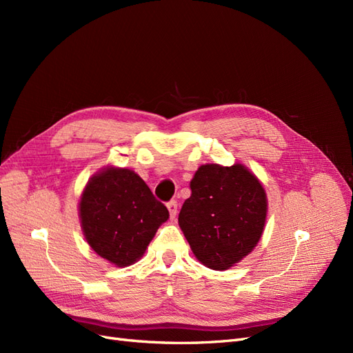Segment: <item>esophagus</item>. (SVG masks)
Returning a JSON list of instances; mask_svg holds the SVG:
<instances>
[{
	"label": "esophagus",
	"mask_w": 353,
	"mask_h": 353,
	"mask_svg": "<svg viewBox=\"0 0 353 353\" xmlns=\"http://www.w3.org/2000/svg\"><path fill=\"white\" fill-rule=\"evenodd\" d=\"M168 210H169V216H170V219H175L176 213H178V203H176L175 200L169 201V203H168Z\"/></svg>",
	"instance_id": "esophagus-1"
}]
</instances>
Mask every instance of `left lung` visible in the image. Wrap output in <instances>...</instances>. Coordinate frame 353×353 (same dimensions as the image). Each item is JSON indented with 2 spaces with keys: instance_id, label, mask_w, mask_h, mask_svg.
Returning a JSON list of instances; mask_svg holds the SVG:
<instances>
[{
  "instance_id": "left-lung-1",
  "label": "left lung",
  "mask_w": 353,
  "mask_h": 353,
  "mask_svg": "<svg viewBox=\"0 0 353 353\" xmlns=\"http://www.w3.org/2000/svg\"><path fill=\"white\" fill-rule=\"evenodd\" d=\"M190 188L179 228L200 263L215 271L230 270L262 237L268 213L265 188L243 163L201 165Z\"/></svg>"
}]
</instances>
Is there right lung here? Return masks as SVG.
Here are the masks:
<instances>
[{
	"mask_svg": "<svg viewBox=\"0 0 353 353\" xmlns=\"http://www.w3.org/2000/svg\"><path fill=\"white\" fill-rule=\"evenodd\" d=\"M78 210L90 248L117 268L140 261L159 227L169 219L168 209L140 175L112 165L88 179Z\"/></svg>",
	"mask_w": 353,
	"mask_h": 353,
	"instance_id": "1",
	"label": "right lung"
}]
</instances>
